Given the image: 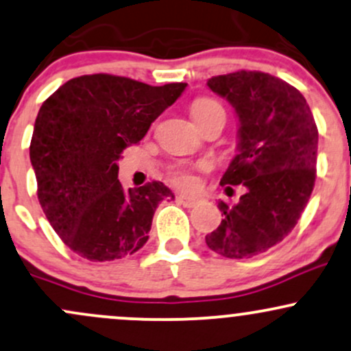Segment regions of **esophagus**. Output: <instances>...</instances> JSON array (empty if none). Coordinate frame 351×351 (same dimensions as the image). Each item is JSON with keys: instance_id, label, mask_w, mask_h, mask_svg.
Instances as JSON below:
<instances>
[{"instance_id": "34e87169", "label": "esophagus", "mask_w": 351, "mask_h": 351, "mask_svg": "<svg viewBox=\"0 0 351 351\" xmlns=\"http://www.w3.org/2000/svg\"><path fill=\"white\" fill-rule=\"evenodd\" d=\"M178 202L182 203L183 206H186V208H195V206L202 205L203 199H202V198H198V196H186V195H180V196H178Z\"/></svg>"}]
</instances>
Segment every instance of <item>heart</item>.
<instances>
[{"mask_svg": "<svg viewBox=\"0 0 351 351\" xmlns=\"http://www.w3.org/2000/svg\"><path fill=\"white\" fill-rule=\"evenodd\" d=\"M215 113H225V110L213 98H198L191 105V114H193L196 123H202L203 119H206ZM199 167L203 168V165H199ZM169 180H171L173 184L180 188H186V190L193 188L196 183L193 173L186 167H175L169 169Z\"/></svg>", "mask_w": 351, "mask_h": 351, "instance_id": "heart-1", "label": "heart"}]
</instances>
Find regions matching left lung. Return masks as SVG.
Instances as JSON below:
<instances>
[{
  "instance_id": "8db88e82",
  "label": "left lung",
  "mask_w": 351,
  "mask_h": 351,
  "mask_svg": "<svg viewBox=\"0 0 351 351\" xmlns=\"http://www.w3.org/2000/svg\"><path fill=\"white\" fill-rule=\"evenodd\" d=\"M208 88L232 103L240 121L238 155L221 184L246 191L237 205L218 203L223 219L205 240L225 258H252L288 237L305 210L317 178V123L305 96L268 73L213 76Z\"/></svg>"
}]
</instances>
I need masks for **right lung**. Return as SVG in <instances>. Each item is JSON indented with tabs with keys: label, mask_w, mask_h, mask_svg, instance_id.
Here are the masks:
<instances>
[{
	"label": "right lung",
	"mask_w": 351,
	"mask_h": 351,
	"mask_svg": "<svg viewBox=\"0 0 351 351\" xmlns=\"http://www.w3.org/2000/svg\"><path fill=\"white\" fill-rule=\"evenodd\" d=\"M184 88L98 73L69 80L41 105L29 145L38 199L58 237L80 256L118 260L148 241L158 203L175 196L161 182L126 191L117 161Z\"/></svg>",
	"instance_id": "obj_1"
}]
</instances>
